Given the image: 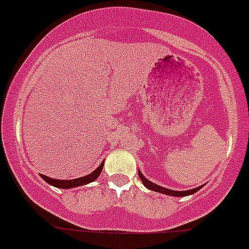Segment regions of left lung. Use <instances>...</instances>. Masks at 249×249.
<instances>
[{
  "mask_svg": "<svg viewBox=\"0 0 249 249\" xmlns=\"http://www.w3.org/2000/svg\"><path fill=\"white\" fill-rule=\"evenodd\" d=\"M138 175H140V179L142 180V182L147 186L148 189L153 191H157V193H161V194H166V195H172V196H186V195H191V194L196 193L197 190L202 188V186H199V188H195V189H191V190H186V191H174V190H170V189H165V188H161V186L157 185L154 182L149 181L148 179H145L144 177L142 175V173L138 172Z\"/></svg>",
  "mask_w": 249,
  "mask_h": 249,
  "instance_id": "1",
  "label": "left lung"
}]
</instances>
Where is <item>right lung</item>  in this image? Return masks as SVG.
I'll return each instance as SVG.
<instances>
[{
  "mask_svg": "<svg viewBox=\"0 0 249 249\" xmlns=\"http://www.w3.org/2000/svg\"><path fill=\"white\" fill-rule=\"evenodd\" d=\"M102 166H104V163L100 164V166L96 170H93L91 174L85 175L83 178H79V179H72V180H58V179H52L49 177H45V175H40L48 184L50 185L56 186V188L60 189H69V188H75V186L80 185H85V184H89V182H92L93 180H96L99 178V175L101 174Z\"/></svg>",
  "mask_w": 249,
  "mask_h": 249,
  "instance_id": "right-lung-1",
  "label": "right lung"
}]
</instances>
